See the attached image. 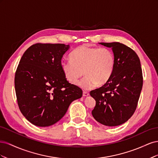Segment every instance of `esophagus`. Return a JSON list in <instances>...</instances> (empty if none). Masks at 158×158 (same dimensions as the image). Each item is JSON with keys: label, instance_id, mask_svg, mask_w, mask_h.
Here are the masks:
<instances>
[{"label": "esophagus", "instance_id": "esophagus-1", "mask_svg": "<svg viewBox=\"0 0 158 158\" xmlns=\"http://www.w3.org/2000/svg\"><path fill=\"white\" fill-rule=\"evenodd\" d=\"M89 92H85V91H84V92H83V96L84 97H88V96H89Z\"/></svg>", "mask_w": 158, "mask_h": 158}]
</instances>
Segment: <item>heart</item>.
<instances>
[{
	"label": "heart",
	"instance_id": "obj_1",
	"mask_svg": "<svg viewBox=\"0 0 158 158\" xmlns=\"http://www.w3.org/2000/svg\"><path fill=\"white\" fill-rule=\"evenodd\" d=\"M71 60H63L60 66L64 77L85 90L92 89L98 84L103 85L111 78L115 66V58L112 50L107 47L81 45L70 55Z\"/></svg>",
	"mask_w": 158,
	"mask_h": 158
}]
</instances>
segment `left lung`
Segmentation results:
<instances>
[{"mask_svg": "<svg viewBox=\"0 0 158 158\" xmlns=\"http://www.w3.org/2000/svg\"><path fill=\"white\" fill-rule=\"evenodd\" d=\"M100 44L111 47L115 66L108 82L90 92L96 102L92 113L99 123L115 127L127 122L135 111L143 85L142 71L139 58L130 47L118 42Z\"/></svg>", "mask_w": 158, "mask_h": 158, "instance_id": "left-lung-1", "label": "left lung"}]
</instances>
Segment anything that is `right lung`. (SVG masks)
I'll list each match as a JSON object with an SVG mask.
<instances>
[{
  "instance_id": "1",
  "label": "right lung",
  "mask_w": 158,
  "mask_h": 158,
  "mask_svg": "<svg viewBox=\"0 0 158 158\" xmlns=\"http://www.w3.org/2000/svg\"><path fill=\"white\" fill-rule=\"evenodd\" d=\"M69 49V45L38 43L22 56L14 85L19 109L33 125H54L82 96V89L69 83L61 69L62 57Z\"/></svg>"
}]
</instances>
